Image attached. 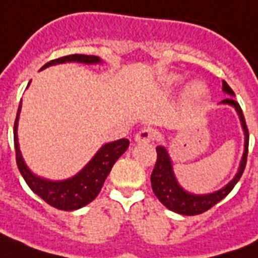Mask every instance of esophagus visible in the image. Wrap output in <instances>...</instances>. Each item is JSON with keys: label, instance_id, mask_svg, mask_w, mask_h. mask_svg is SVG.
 Segmentation results:
<instances>
[{"label": "esophagus", "instance_id": "34e87169", "mask_svg": "<svg viewBox=\"0 0 258 258\" xmlns=\"http://www.w3.org/2000/svg\"><path fill=\"white\" fill-rule=\"evenodd\" d=\"M154 139V133L150 128H144L137 133L135 135V141L139 142V144H148V142H152Z\"/></svg>", "mask_w": 258, "mask_h": 258}]
</instances>
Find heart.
<instances>
[{"label":"heart","mask_w":258,"mask_h":258,"mask_svg":"<svg viewBox=\"0 0 258 258\" xmlns=\"http://www.w3.org/2000/svg\"><path fill=\"white\" fill-rule=\"evenodd\" d=\"M190 93H191L192 97H201L204 94V89H202L201 85H192Z\"/></svg>","instance_id":"heart-1"}]
</instances>
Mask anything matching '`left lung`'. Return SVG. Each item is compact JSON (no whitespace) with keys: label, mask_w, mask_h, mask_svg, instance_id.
Returning <instances> with one entry per match:
<instances>
[{"label":"left lung","mask_w":258,"mask_h":258,"mask_svg":"<svg viewBox=\"0 0 258 258\" xmlns=\"http://www.w3.org/2000/svg\"><path fill=\"white\" fill-rule=\"evenodd\" d=\"M223 90L226 91L227 94L234 95L232 89L224 81H223ZM221 104L232 105L235 108L238 114H239V119H241L243 133H245V152H243V156H242L241 167L238 169V173L227 184L226 187H223L219 191L205 194V196L188 194L187 191H184L179 186V183L175 179L171 158L168 156L167 150L163 146H157L156 148L157 160H156V165H154L153 172H152V176H150V182H152V188H153L156 197L169 211L176 212V213H180V215H186V216L201 215L204 212L209 211L212 207L216 205L217 202H220L226 196H228V192L234 188V186L241 179L242 173L245 171L246 161H247V152H249V130H247V125H246L245 116H243V112L241 109V105L238 104L232 97H227L226 100L221 101Z\"/></svg>","instance_id":"obj_1"}]
</instances>
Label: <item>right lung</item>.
Instances as JSON below:
<instances>
[{
	"mask_svg": "<svg viewBox=\"0 0 258 258\" xmlns=\"http://www.w3.org/2000/svg\"><path fill=\"white\" fill-rule=\"evenodd\" d=\"M66 61H78V62H85V64L101 62L100 57L97 56L70 54V56L49 61L42 67L41 70H45L46 67L54 66V64L66 62ZM20 108H22V104L19 105L16 120H15V125H13V139H15V149H16L17 168L28 184V187L31 188L37 196H39L43 201L47 202L50 207L61 209V211H75V209H79V208L90 204L100 194L105 179L109 175L113 164L128 148V139L123 138L104 145L98 150V153L91 158L90 163L87 164L78 175L71 179H67V180H61V182H51V180L35 176L23 161L22 153L19 149V142H17V120H19Z\"/></svg>",
	"mask_w": 258,
	"mask_h": 258,
	"instance_id": "right-lung-1",
	"label": "right lung"
}]
</instances>
